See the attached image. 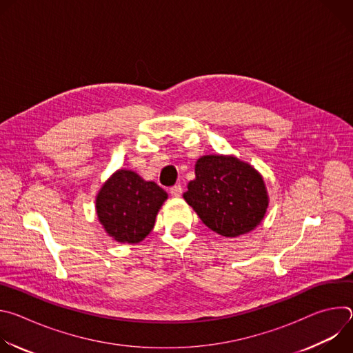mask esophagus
Segmentation results:
<instances>
[{
    "label": "esophagus",
    "instance_id": "1",
    "mask_svg": "<svg viewBox=\"0 0 353 353\" xmlns=\"http://www.w3.org/2000/svg\"><path fill=\"white\" fill-rule=\"evenodd\" d=\"M170 194L173 196H180L183 194V185L181 184H176V185L170 187Z\"/></svg>",
    "mask_w": 353,
    "mask_h": 353
}]
</instances>
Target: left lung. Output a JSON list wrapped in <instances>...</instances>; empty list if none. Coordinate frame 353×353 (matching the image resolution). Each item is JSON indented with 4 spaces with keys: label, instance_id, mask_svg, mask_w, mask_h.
Here are the masks:
<instances>
[{
    "label": "left lung",
    "instance_id": "8db88e82",
    "mask_svg": "<svg viewBox=\"0 0 353 353\" xmlns=\"http://www.w3.org/2000/svg\"><path fill=\"white\" fill-rule=\"evenodd\" d=\"M184 199L211 230L236 237L264 218L268 195L257 170L233 157L207 155L195 165Z\"/></svg>",
    "mask_w": 353,
    "mask_h": 353
}]
</instances>
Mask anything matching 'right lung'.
I'll use <instances>...</instances> for the list:
<instances>
[{"label":"right lung","instance_id":"add662e5","mask_svg":"<svg viewBox=\"0 0 353 353\" xmlns=\"http://www.w3.org/2000/svg\"><path fill=\"white\" fill-rule=\"evenodd\" d=\"M168 194L131 170L116 172L99 191L96 212L105 230L119 243H139L154 229Z\"/></svg>","mask_w":353,"mask_h":353}]
</instances>
